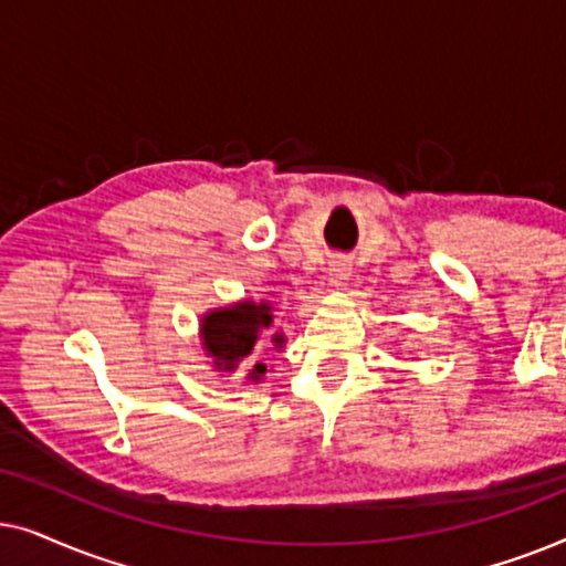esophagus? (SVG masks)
Instances as JSON below:
<instances>
[{
    "mask_svg": "<svg viewBox=\"0 0 566 566\" xmlns=\"http://www.w3.org/2000/svg\"><path fill=\"white\" fill-rule=\"evenodd\" d=\"M350 273H353V265L347 260L337 258V260L329 262V281L335 285H343L347 277H350Z\"/></svg>",
    "mask_w": 566,
    "mask_h": 566,
    "instance_id": "34e87169",
    "label": "esophagus"
}]
</instances>
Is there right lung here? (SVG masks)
<instances>
[{
  "mask_svg": "<svg viewBox=\"0 0 566 566\" xmlns=\"http://www.w3.org/2000/svg\"><path fill=\"white\" fill-rule=\"evenodd\" d=\"M273 324V306L260 301H239L234 306H223L208 312L200 319V339L203 350L213 360L216 370H237L239 363L250 358L260 335ZM273 343L281 345L283 335H273ZM265 363H254L247 374V381L260 384L265 376Z\"/></svg>",
  "mask_w": 566,
  "mask_h": 566,
  "instance_id": "obj_1",
  "label": "right lung"
}]
</instances>
